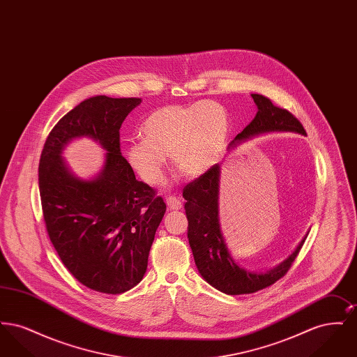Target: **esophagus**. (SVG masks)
<instances>
[{"mask_svg":"<svg viewBox=\"0 0 357 357\" xmlns=\"http://www.w3.org/2000/svg\"><path fill=\"white\" fill-rule=\"evenodd\" d=\"M166 204H167V207H169L170 210H179V208H182V202H181V199H178L176 197L167 198V199H166Z\"/></svg>","mask_w":357,"mask_h":357,"instance_id":"1","label":"esophagus"}]
</instances>
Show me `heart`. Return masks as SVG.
Wrapping results in <instances>:
<instances>
[{"mask_svg":"<svg viewBox=\"0 0 357 357\" xmlns=\"http://www.w3.org/2000/svg\"><path fill=\"white\" fill-rule=\"evenodd\" d=\"M140 131L143 137L130 143L127 160L147 183L160 185L169 153L186 176H201L211 170L225 150L230 120L220 102L174 104L151 112Z\"/></svg>","mask_w":357,"mask_h":357,"instance_id":"obj_1","label":"heart"}]
</instances>
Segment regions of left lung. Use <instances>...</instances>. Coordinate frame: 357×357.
Masks as SVG:
<instances>
[{
  "instance_id": "left-lung-1",
  "label": "left lung",
  "mask_w": 357,
  "mask_h": 357,
  "mask_svg": "<svg viewBox=\"0 0 357 357\" xmlns=\"http://www.w3.org/2000/svg\"><path fill=\"white\" fill-rule=\"evenodd\" d=\"M258 108L255 119L236 136L230 146L249 137L268 132H296L306 135L303 124L289 111L275 107L271 99L253 93ZM220 165H215L183 188L186 199L188 230L187 238L192 250L198 272L213 288L222 293L238 296L249 294L271 287L288 273L293 261L300 253L305 238L285 261L266 272H252L241 268L229 253L220 226L218 194H220Z\"/></svg>"
}]
</instances>
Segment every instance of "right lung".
<instances>
[{
	"mask_svg": "<svg viewBox=\"0 0 357 357\" xmlns=\"http://www.w3.org/2000/svg\"><path fill=\"white\" fill-rule=\"evenodd\" d=\"M139 98H89L57 121L45 140L38 187L44 221L64 266L86 288L120 294L137 285L166 213L162 197L140 182L120 153V127ZM91 137L107 151L93 180L73 175L62 159L72 138Z\"/></svg>",
	"mask_w": 357,
	"mask_h": 357,
	"instance_id": "obj_1",
	"label": "right lung"
}]
</instances>
